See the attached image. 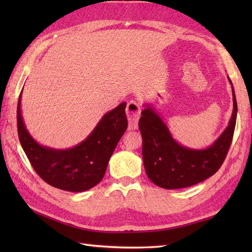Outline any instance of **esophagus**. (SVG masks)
<instances>
[{
  "instance_id": "1",
  "label": "esophagus",
  "mask_w": 252,
  "mask_h": 252,
  "mask_svg": "<svg viewBox=\"0 0 252 252\" xmlns=\"http://www.w3.org/2000/svg\"><path fill=\"white\" fill-rule=\"evenodd\" d=\"M127 120H129V130H136L138 118L141 115V107L136 101L130 100L126 105Z\"/></svg>"
}]
</instances>
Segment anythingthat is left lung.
<instances>
[{"label":"left lung","instance_id":"obj_1","mask_svg":"<svg viewBox=\"0 0 252 252\" xmlns=\"http://www.w3.org/2000/svg\"><path fill=\"white\" fill-rule=\"evenodd\" d=\"M233 92V114L218 140L206 149L180 145L153 107L146 105L138 121L143 138V161L148 179L165 189H184L210 178L221 168L232 144L237 117V101Z\"/></svg>","mask_w":252,"mask_h":252}]
</instances>
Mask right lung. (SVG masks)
<instances>
[{
  "mask_svg": "<svg viewBox=\"0 0 252 252\" xmlns=\"http://www.w3.org/2000/svg\"><path fill=\"white\" fill-rule=\"evenodd\" d=\"M23 93V91H21ZM17 105L18 137L26 156L40 178L67 191H84L103 180L107 164L127 127L126 103L107 112L83 142L69 149H53L37 144L29 134Z\"/></svg>",
  "mask_w": 252,
  "mask_h": 252,
  "instance_id": "right-lung-1",
  "label": "right lung"
}]
</instances>
